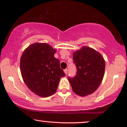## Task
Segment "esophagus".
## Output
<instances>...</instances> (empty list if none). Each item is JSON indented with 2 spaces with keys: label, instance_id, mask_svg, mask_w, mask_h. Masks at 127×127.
<instances>
[{
  "label": "esophagus",
  "instance_id": "34e87169",
  "mask_svg": "<svg viewBox=\"0 0 127 127\" xmlns=\"http://www.w3.org/2000/svg\"><path fill=\"white\" fill-rule=\"evenodd\" d=\"M64 72H65V75H67V72H68V69H67V68L65 69H64Z\"/></svg>",
  "mask_w": 127,
  "mask_h": 127
}]
</instances>
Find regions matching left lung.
<instances>
[{
	"label": "left lung",
	"instance_id": "left-lung-1",
	"mask_svg": "<svg viewBox=\"0 0 127 127\" xmlns=\"http://www.w3.org/2000/svg\"><path fill=\"white\" fill-rule=\"evenodd\" d=\"M74 63L76 67L74 77H68L72 90L78 95L92 94L102 81L105 72V60L95 50L87 46L75 52Z\"/></svg>",
	"mask_w": 127,
	"mask_h": 127
}]
</instances>
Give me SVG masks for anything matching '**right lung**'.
<instances>
[{
  "label": "right lung",
  "instance_id": "add662e5",
  "mask_svg": "<svg viewBox=\"0 0 127 127\" xmlns=\"http://www.w3.org/2000/svg\"><path fill=\"white\" fill-rule=\"evenodd\" d=\"M56 50L46 43H34L24 52L21 58L22 76L29 89L40 97H47L56 92L65 73L55 58Z\"/></svg>",
  "mask_w": 127,
  "mask_h": 127
}]
</instances>
